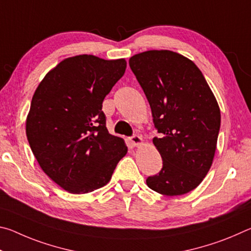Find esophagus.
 I'll return each mask as SVG.
<instances>
[{
	"label": "esophagus",
	"mask_w": 251,
	"mask_h": 251,
	"mask_svg": "<svg viewBox=\"0 0 251 251\" xmlns=\"http://www.w3.org/2000/svg\"><path fill=\"white\" fill-rule=\"evenodd\" d=\"M130 143H131V145H133V146H138V145H141V144L143 143V139H142L141 136L133 135L130 137Z\"/></svg>",
	"instance_id": "34e87169"
}]
</instances>
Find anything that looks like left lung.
<instances>
[{"mask_svg":"<svg viewBox=\"0 0 251 251\" xmlns=\"http://www.w3.org/2000/svg\"><path fill=\"white\" fill-rule=\"evenodd\" d=\"M160 134L152 143L163 168L147 177L166 196L189 193L210 169L220 128V109L201 70L172 50H147L129 58Z\"/></svg>","mask_w":251,"mask_h":251,"instance_id":"8db88e82","label":"left lung"}]
</instances>
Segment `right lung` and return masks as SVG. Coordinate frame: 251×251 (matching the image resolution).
Segmentation results:
<instances>
[{
  "label": "right lung",
  "mask_w": 251,
  "mask_h": 251,
  "mask_svg": "<svg viewBox=\"0 0 251 251\" xmlns=\"http://www.w3.org/2000/svg\"><path fill=\"white\" fill-rule=\"evenodd\" d=\"M125 59L78 55L45 75L26 120L29 146L50 179L72 194L105 186L127 147L108 133L101 107L125 73Z\"/></svg>",
  "instance_id": "1"
}]
</instances>
